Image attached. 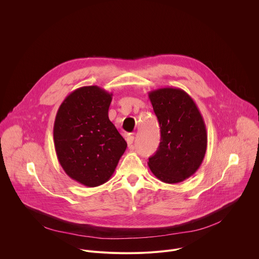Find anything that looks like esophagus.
I'll return each instance as SVG.
<instances>
[{"instance_id":"34e87169","label":"esophagus","mask_w":259,"mask_h":259,"mask_svg":"<svg viewBox=\"0 0 259 259\" xmlns=\"http://www.w3.org/2000/svg\"><path fill=\"white\" fill-rule=\"evenodd\" d=\"M126 141H127L128 146H129V147H132V144H133V141H134V136L129 135V136L126 138Z\"/></svg>"}]
</instances>
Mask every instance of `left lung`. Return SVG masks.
Segmentation results:
<instances>
[{
  "instance_id": "8db88e82",
  "label": "left lung",
  "mask_w": 259,
  "mask_h": 259,
  "mask_svg": "<svg viewBox=\"0 0 259 259\" xmlns=\"http://www.w3.org/2000/svg\"><path fill=\"white\" fill-rule=\"evenodd\" d=\"M161 127V142L149 167L165 183H178L201 166L207 150V131L193 98L179 88H160L149 93Z\"/></svg>"
}]
</instances>
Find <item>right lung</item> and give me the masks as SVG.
Returning <instances> with one entry per match:
<instances>
[{
	"label": "right lung",
	"instance_id": "add662e5",
	"mask_svg": "<svg viewBox=\"0 0 259 259\" xmlns=\"http://www.w3.org/2000/svg\"><path fill=\"white\" fill-rule=\"evenodd\" d=\"M113 93L98 86L72 91L60 104L53 128L57 159L64 172L88 188L106 182L127 142L108 119Z\"/></svg>",
	"mask_w": 259,
	"mask_h": 259
}]
</instances>
